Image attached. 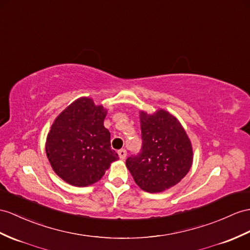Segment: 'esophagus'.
<instances>
[{"instance_id": "obj_1", "label": "esophagus", "mask_w": 250, "mask_h": 250, "mask_svg": "<svg viewBox=\"0 0 250 250\" xmlns=\"http://www.w3.org/2000/svg\"><path fill=\"white\" fill-rule=\"evenodd\" d=\"M118 154H119L120 159H122V160H124L125 158H126V156H127V153H126L125 149H120V150L118 151Z\"/></svg>"}]
</instances>
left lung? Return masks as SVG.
I'll use <instances>...</instances> for the list:
<instances>
[{
	"mask_svg": "<svg viewBox=\"0 0 250 250\" xmlns=\"http://www.w3.org/2000/svg\"><path fill=\"white\" fill-rule=\"evenodd\" d=\"M142 148L128 157L126 167L136 184L149 193L174 187L190 171L193 148L180 122L159 109L154 114L140 112Z\"/></svg>",
	"mask_w": 250,
	"mask_h": 250,
	"instance_id": "8db88e82",
	"label": "left lung"
}]
</instances>
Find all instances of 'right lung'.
Masks as SVG:
<instances>
[{
	"mask_svg": "<svg viewBox=\"0 0 250 250\" xmlns=\"http://www.w3.org/2000/svg\"><path fill=\"white\" fill-rule=\"evenodd\" d=\"M107 110L81 97L55 119L47 133L45 151L53 171L74 187L99 181L119 155L110 147L104 126Z\"/></svg>",
	"mask_w": 250,
	"mask_h": 250,
	"instance_id": "right-lung-1",
	"label": "right lung"
}]
</instances>
